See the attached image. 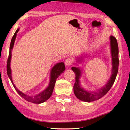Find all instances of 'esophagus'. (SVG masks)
<instances>
[{
	"label": "esophagus",
	"mask_w": 130,
	"mask_h": 130,
	"mask_svg": "<svg viewBox=\"0 0 130 130\" xmlns=\"http://www.w3.org/2000/svg\"><path fill=\"white\" fill-rule=\"evenodd\" d=\"M73 63V60L71 58H68L65 60V64L67 67H69Z\"/></svg>",
	"instance_id": "obj_1"
}]
</instances>
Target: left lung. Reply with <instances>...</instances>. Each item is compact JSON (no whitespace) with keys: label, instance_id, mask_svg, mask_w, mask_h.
<instances>
[{"label":"left lung","instance_id":"8db88e82","mask_svg":"<svg viewBox=\"0 0 130 130\" xmlns=\"http://www.w3.org/2000/svg\"><path fill=\"white\" fill-rule=\"evenodd\" d=\"M110 49L112 58L111 76L104 86L100 88L96 91H89L81 87L80 78L82 75V69L81 67H72V69L75 73V83L73 86L74 93L77 98L85 102H91L100 99L109 91L112 86L117 76L119 67V48L117 40L113 36H110ZM83 57H78L76 59L77 63H81ZM77 65V63H75Z\"/></svg>","mask_w":130,"mask_h":130}]
</instances>
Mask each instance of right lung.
Returning <instances> with one entry per match:
<instances>
[{
    "mask_svg": "<svg viewBox=\"0 0 130 130\" xmlns=\"http://www.w3.org/2000/svg\"><path fill=\"white\" fill-rule=\"evenodd\" d=\"M19 28H18L14 34V36L12 37L11 41L10 46V52H9V56H8V61H7V73L8 77L10 79L11 81L12 84L13 86H14V88L16 90L17 92L18 93V94L21 97H22L23 99H25L26 100L27 102H29L32 103H36V104H41L45 102L47 100L49 99L52 96L53 91L55 83L57 78L60 76V74L64 72V70H65V67L63 62H58L54 65L53 67H52L51 70H50V80L48 86L46 87V88L44 89L43 91H42L38 94H37L36 95L34 96H30L28 95L27 94H25L23 93L22 92L17 88L15 86V84L13 83L12 78V73H11V56H12V50L14 47V43L15 39L17 37V34L18 32L19 31Z\"/></svg>",
    "mask_w": 130,
    "mask_h": 130,
    "instance_id": "add662e5",
    "label": "right lung"
}]
</instances>
